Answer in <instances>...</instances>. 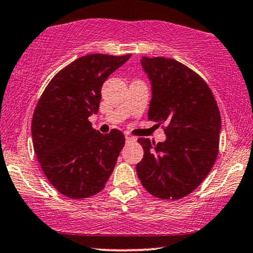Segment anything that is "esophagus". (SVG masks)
<instances>
[{
    "instance_id": "34e87169",
    "label": "esophagus",
    "mask_w": 253,
    "mask_h": 253,
    "mask_svg": "<svg viewBox=\"0 0 253 253\" xmlns=\"http://www.w3.org/2000/svg\"><path fill=\"white\" fill-rule=\"evenodd\" d=\"M125 139H126V142H134V141H135V137H132L129 135L125 136Z\"/></svg>"
}]
</instances>
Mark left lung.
I'll return each mask as SVG.
<instances>
[{
	"label": "left lung",
	"mask_w": 253,
	"mask_h": 253,
	"mask_svg": "<svg viewBox=\"0 0 253 253\" xmlns=\"http://www.w3.org/2000/svg\"><path fill=\"white\" fill-rule=\"evenodd\" d=\"M153 86L148 118L162 125L167 140L139 137L141 184L154 197L177 200L207 177L218 154L221 116L211 87L200 75L173 59H141Z\"/></svg>",
	"instance_id": "left-lung-1"
}]
</instances>
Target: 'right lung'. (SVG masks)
<instances>
[{
    "instance_id": "right-lung-1",
    "label": "right lung",
    "mask_w": 253,
    "mask_h": 253,
    "mask_svg": "<svg viewBox=\"0 0 253 253\" xmlns=\"http://www.w3.org/2000/svg\"><path fill=\"white\" fill-rule=\"evenodd\" d=\"M129 58L81 56L50 80L37 104L31 124L35 153L49 183L70 199L102 191L125 146L123 132L103 135L87 118L98 112L103 83Z\"/></svg>"
}]
</instances>
